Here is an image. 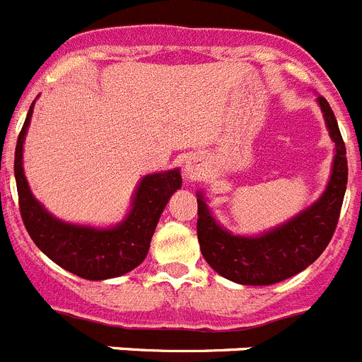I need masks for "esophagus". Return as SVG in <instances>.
Masks as SVG:
<instances>
[{
	"label": "esophagus",
	"instance_id": "34e87169",
	"mask_svg": "<svg viewBox=\"0 0 362 362\" xmlns=\"http://www.w3.org/2000/svg\"><path fill=\"white\" fill-rule=\"evenodd\" d=\"M185 175H187L190 181H196V179H199L201 175H203V170H201L199 166L187 165V168H185Z\"/></svg>",
	"mask_w": 362,
	"mask_h": 362
}]
</instances>
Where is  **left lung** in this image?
<instances>
[{"label":"left lung","mask_w":362,"mask_h":362,"mask_svg":"<svg viewBox=\"0 0 362 362\" xmlns=\"http://www.w3.org/2000/svg\"><path fill=\"white\" fill-rule=\"evenodd\" d=\"M317 101L335 143V159L330 183L313 206L261 238H239L221 228L203 197L197 199L201 254L217 274L233 283L264 286L296 276L325 252L337 228L348 183L346 148L334 110L322 95Z\"/></svg>","instance_id":"obj_1"}]
</instances>
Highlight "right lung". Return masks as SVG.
Segmentation results:
<instances>
[{
	"instance_id": "obj_1",
	"label": "right lung",
	"mask_w": 362,
	"mask_h": 362,
	"mask_svg": "<svg viewBox=\"0 0 362 362\" xmlns=\"http://www.w3.org/2000/svg\"><path fill=\"white\" fill-rule=\"evenodd\" d=\"M32 107L18 136L14 153L19 214L28 235L47 257L83 279H110L134 270L146 257L163 209L172 194L181 188L179 170L146 175L137 188L132 212L116 228L94 230L62 223L34 199L21 166L25 132L30 123Z\"/></svg>"
}]
</instances>
